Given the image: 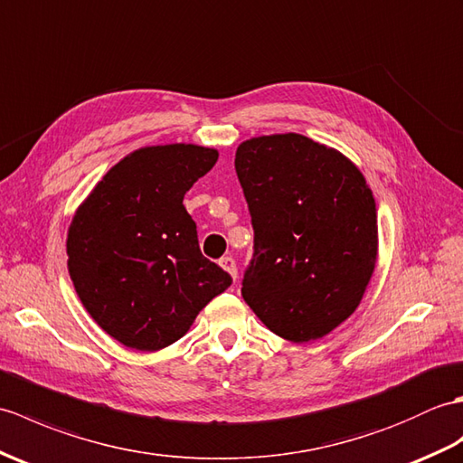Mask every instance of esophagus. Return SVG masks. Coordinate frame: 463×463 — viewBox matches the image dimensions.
Instances as JSON below:
<instances>
[{"label": "esophagus", "mask_w": 463, "mask_h": 463, "mask_svg": "<svg viewBox=\"0 0 463 463\" xmlns=\"http://www.w3.org/2000/svg\"><path fill=\"white\" fill-rule=\"evenodd\" d=\"M220 265L223 267L225 271H228V273L232 275L233 281L238 279V265H235V261H233L232 258H222V260H220Z\"/></svg>", "instance_id": "1"}]
</instances>
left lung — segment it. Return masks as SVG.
Wrapping results in <instances>:
<instances>
[{"mask_svg": "<svg viewBox=\"0 0 463 463\" xmlns=\"http://www.w3.org/2000/svg\"><path fill=\"white\" fill-rule=\"evenodd\" d=\"M235 172L255 233L245 303L291 343L328 335L361 305L376 267V202L363 172L295 132L241 142Z\"/></svg>", "mask_w": 463, "mask_h": 463, "instance_id": "1", "label": "left lung"}]
</instances>
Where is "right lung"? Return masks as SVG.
Here are the masks:
<instances>
[{"label": "right lung", "mask_w": 463, "mask_h": 463, "mask_svg": "<svg viewBox=\"0 0 463 463\" xmlns=\"http://www.w3.org/2000/svg\"><path fill=\"white\" fill-rule=\"evenodd\" d=\"M218 150L158 145L127 154L79 205L67 232V267L95 323L128 348L160 351L190 331L232 285L205 260L184 194Z\"/></svg>", "instance_id": "add662e5"}]
</instances>
